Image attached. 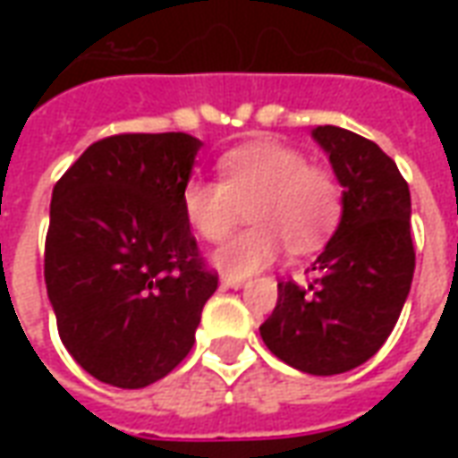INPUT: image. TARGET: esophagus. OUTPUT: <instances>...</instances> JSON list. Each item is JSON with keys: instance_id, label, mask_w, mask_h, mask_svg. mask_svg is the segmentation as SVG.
<instances>
[{"instance_id": "esophagus-1", "label": "esophagus", "mask_w": 458, "mask_h": 458, "mask_svg": "<svg viewBox=\"0 0 458 458\" xmlns=\"http://www.w3.org/2000/svg\"><path fill=\"white\" fill-rule=\"evenodd\" d=\"M220 284L223 287H230V289H240L245 284V277H233V275H223L220 277Z\"/></svg>"}]
</instances>
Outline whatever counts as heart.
Here are the masks:
<instances>
[{"label": "heart", "instance_id": "heart-1", "mask_svg": "<svg viewBox=\"0 0 458 458\" xmlns=\"http://www.w3.org/2000/svg\"><path fill=\"white\" fill-rule=\"evenodd\" d=\"M220 181L191 179L181 191V208L200 238L223 240L245 208L252 228L216 250L213 262L233 277H248L275 262L284 248H318L338 225L344 191L334 171L311 166L294 147L250 141L218 159Z\"/></svg>", "mask_w": 458, "mask_h": 458}]
</instances>
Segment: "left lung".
<instances>
[{"instance_id": "1", "label": "left lung", "mask_w": 458, "mask_h": 458, "mask_svg": "<svg viewBox=\"0 0 458 458\" xmlns=\"http://www.w3.org/2000/svg\"><path fill=\"white\" fill-rule=\"evenodd\" d=\"M311 137L344 186L341 223L309 269V289L279 282L259 336L301 373L338 375L373 358L400 318L414 275L412 203L397 164L375 141L334 124Z\"/></svg>"}]
</instances>
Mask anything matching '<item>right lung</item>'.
Returning a JSON list of instances; mask_svg holds the SVG:
<instances>
[{
  "label": "right lung",
  "instance_id": "1",
  "mask_svg": "<svg viewBox=\"0 0 458 458\" xmlns=\"http://www.w3.org/2000/svg\"><path fill=\"white\" fill-rule=\"evenodd\" d=\"M203 141L183 131L90 144L54 186L44 277L85 373L137 390L169 375L218 289L181 208Z\"/></svg>",
  "mask_w": 458,
  "mask_h": 458
}]
</instances>
